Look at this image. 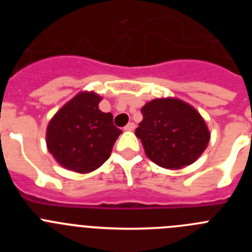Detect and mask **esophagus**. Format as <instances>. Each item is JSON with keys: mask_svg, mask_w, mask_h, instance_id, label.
Segmentation results:
<instances>
[{"mask_svg": "<svg viewBox=\"0 0 252 252\" xmlns=\"http://www.w3.org/2000/svg\"><path fill=\"white\" fill-rule=\"evenodd\" d=\"M135 127H136V125L133 124V122H128V124L125 126V130H126V131H133V130H135Z\"/></svg>", "mask_w": 252, "mask_h": 252, "instance_id": "esophagus-1", "label": "esophagus"}]
</instances>
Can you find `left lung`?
I'll list each match as a JSON object with an SVG mask.
<instances>
[{
	"mask_svg": "<svg viewBox=\"0 0 252 252\" xmlns=\"http://www.w3.org/2000/svg\"><path fill=\"white\" fill-rule=\"evenodd\" d=\"M135 133L146 157L165 169L190 165L208 145L211 133L194 107L178 98H157L141 108Z\"/></svg>",
	"mask_w": 252,
	"mask_h": 252,
	"instance_id": "8db88e82",
	"label": "left lung"
}]
</instances>
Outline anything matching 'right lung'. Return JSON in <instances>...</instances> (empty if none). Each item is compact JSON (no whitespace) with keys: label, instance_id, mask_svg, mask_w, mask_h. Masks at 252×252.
<instances>
[{"label":"right lung","instance_id":"1","mask_svg":"<svg viewBox=\"0 0 252 252\" xmlns=\"http://www.w3.org/2000/svg\"><path fill=\"white\" fill-rule=\"evenodd\" d=\"M101 99L94 92L78 93L49 122L48 150L65 169L86 174L110 158L122 131L113 125L112 113L99 110Z\"/></svg>","mask_w":252,"mask_h":252}]
</instances>
